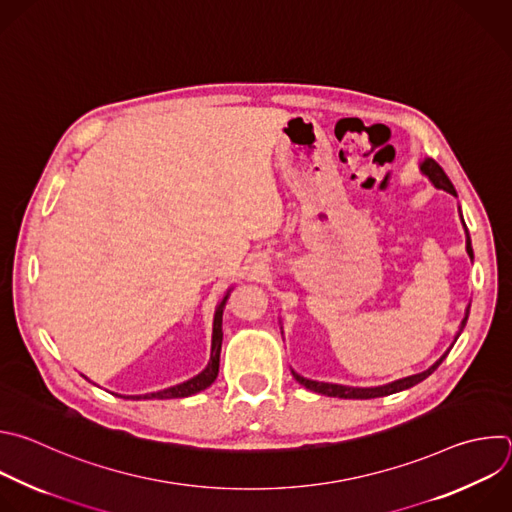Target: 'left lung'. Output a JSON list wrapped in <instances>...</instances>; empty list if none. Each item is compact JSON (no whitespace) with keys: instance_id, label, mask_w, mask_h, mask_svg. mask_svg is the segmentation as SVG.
<instances>
[{"instance_id":"1","label":"left lung","mask_w":512,"mask_h":512,"mask_svg":"<svg viewBox=\"0 0 512 512\" xmlns=\"http://www.w3.org/2000/svg\"><path fill=\"white\" fill-rule=\"evenodd\" d=\"M422 171L434 181V185L436 187H440V189H444V191H448V193H452V195H456V189H454V185H452V181L448 179V175L444 173V169L434 161V159H426L424 163H422ZM466 250H468V256L472 258L474 254H472V246H470V238L466 240ZM468 313H470V306L466 309V317L462 319V325H460V331H458V335H456V339L460 337V333H462V329L466 327V321H468ZM456 343V341H454ZM454 347V345H452ZM450 347V349H452ZM450 349L430 367V369H426V371H422V373H418V375H410V377H403V379H397V381H393V383H387V385H381V387H347V385H335V383H319V381H311V379H304V377H300L298 373H294L292 371V375H294V379L300 383V385H304L306 389H311V391H317V393H323V395H329V397H341V399H373V397H383V395H391V393H397V391H401V389H410V387H414L416 383H420V381H424L428 375H432L436 369H438V365L446 359V355L450 353Z\"/></svg>"}]
</instances>
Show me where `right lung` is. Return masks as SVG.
Wrapping results in <instances>:
<instances>
[{"instance_id":"add662e5","label":"right lung","mask_w":512,"mask_h":512,"mask_svg":"<svg viewBox=\"0 0 512 512\" xmlns=\"http://www.w3.org/2000/svg\"><path fill=\"white\" fill-rule=\"evenodd\" d=\"M228 296L226 294L222 298V302L218 304L216 309V317H214V337H212V357H210V363L208 367L203 369L199 375H195L193 379L185 381V383H179L175 387H167L163 391H157V393H147V395H133V399H173V397H189L193 393H199L206 387H210L216 377H218V371H220V351H222V315H224V309H226V302H228Z\"/></svg>"}]
</instances>
